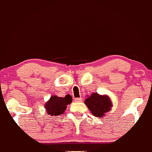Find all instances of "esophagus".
I'll return each mask as SVG.
<instances>
[{
    "label": "esophagus",
    "instance_id": "34e87169",
    "mask_svg": "<svg viewBox=\"0 0 152 152\" xmlns=\"http://www.w3.org/2000/svg\"><path fill=\"white\" fill-rule=\"evenodd\" d=\"M74 100H75L76 102H80L83 101V99L81 98H76L74 99Z\"/></svg>",
    "mask_w": 152,
    "mask_h": 152
}]
</instances>
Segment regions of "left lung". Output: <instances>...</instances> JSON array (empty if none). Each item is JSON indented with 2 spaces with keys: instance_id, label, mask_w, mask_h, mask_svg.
Returning <instances> with one entry per match:
<instances>
[{
  "instance_id": "8db88e82",
  "label": "left lung",
  "mask_w": 152,
  "mask_h": 152,
  "mask_svg": "<svg viewBox=\"0 0 152 152\" xmlns=\"http://www.w3.org/2000/svg\"><path fill=\"white\" fill-rule=\"evenodd\" d=\"M85 104L94 116L102 117L104 113L109 111L111 107V102L106 96H100L94 93L85 100Z\"/></svg>"
}]
</instances>
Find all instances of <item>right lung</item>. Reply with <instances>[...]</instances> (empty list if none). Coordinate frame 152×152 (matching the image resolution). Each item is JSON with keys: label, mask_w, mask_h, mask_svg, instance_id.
<instances>
[{"label": "right lung", "mask_w": 152, "mask_h": 152, "mask_svg": "<svg viewBox=\"0 0 152 152\" xmlns=\"http://www.w3.org/2000/svg\"><path fill=\"white\" fill-rule=\"evenodd\" d=\"M72 101V98L70 95H66L65 98L53 96L46 102L45 108L51 116H56L63 114L66 109L67 105L71 103Z\"/></svg>", "instance_id": "1"}]
</instances>
